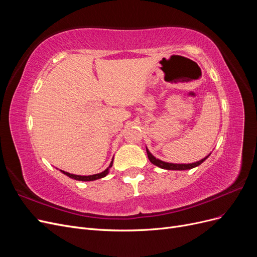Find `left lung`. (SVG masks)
Masks as SVG:
<instances>
[{"mask_svg":"<svg viewBox=\"0 0 257 257\" xmlns=\"http://www.w3.org/2000/svg\"><path fill=\"white\" fill-rule=\"evenodd\" d=\"M147 154H148V158H149V160H150V162L152 163V164L157 165L158 167H161L163 169H168V170H185V169H191V168H194V167L200 165L201 163H203L209 157V155H208V157H206L205 159L200 160V161H198L196 163H192V164H172V163H166V162H163L161 160L155 159L153 155L149 151H148V149H147Z\"/></svg>","mask_w":257,"mask_h":257,"instance_id":"1","label":"left lung"}]
</instances>
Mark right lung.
<instances>
[{
	"mask_svg": "<svg viewBox=\"0 0 257 257\" xmlns=\"http://www.w3.org/2000/svg\"><path fill=\"white\" fill-rule=\"evenodd\" d=\"M111 166H112V162L110 163L109 167H108L106 170H104L103 173L96 174V175H92V176H77V175H73V174H69V173H65V172H63V170H62V173L65 174L69 178L76 179V180H79V181H93V180H96V179H100V178L105 177L108 174V169H109Z\"/></svg>",
	"mask_w": 257,
	"mask_h": 257,
	"instance_id": "add662e5",
	"label": "right lung"
}]
</instances>
